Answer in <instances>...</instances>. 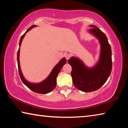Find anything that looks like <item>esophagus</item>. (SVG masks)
<instances>
[{"instance_id": "1", "label": "esophagus", "mask_w": 128, "mask_h": 128, "mask_svg": "<svg viewBox=\"0 0 128 128\" xmlns=\"http://www.w3.org/2000/svg\"><path fill=\"white\" fill-rule=\"evenodd\" d=\"M64 56H65V58H66V59L68 60V59H69V58H70V55H69V54H64Z\"/></svg>"}]
</instances>
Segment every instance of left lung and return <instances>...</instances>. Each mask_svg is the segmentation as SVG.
Instances as JSON below:
<instances>
[{
	"mask_svg": "<svg viewBox=\"0 0 128 128\" xmlns=\"http://www.w3.org/2000/svg\"><path fill=\"white\" fill-rule=\"evenodd\" d=\"M88 32L96 37L100 46L98 61L92 67H88L75 56L68 60L72 66L73 83L76 88L84 92L98 90L107 81L112 70L111 48L105 34L96 26L91 25Z\"/></svg>",
	"mask_w": 128,
	"mask_h": 128,
	"instance_id": "8db88e82",
	"label": "left lung"
}]
</instances>
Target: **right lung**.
Instances as JSON below:
<instances>
[{
    "label": "right lung",
    "instance_id": "obj_1",
    "mask_svg": "<svg viewBox=\"0 0 128 128\" xmlns=\"http://www.w3.org/2000/svg\"><path fill=\"white\" fill-rule=\"evenodd\" d=\"M36 25H33L31 27L28 29L26 32L21 36L20 38V43H19V48L18 52H17V64H18V68L20 77L21 78V81L24 84V85L27 86L28 88H29L30 90L33 92L40 93V94H47V93L50 92L51 91H52L55 88L56 86V78L58 77V75L61 70L62 66L66 62V60L65 58H63L54 67L46 79L43 80L42 82H39V83H32L30 82L25 78L22 74V73L21 72V69L20 67V50L21 42H22L23 38H24L26 33L31 30L32 28L36 27Z\"/></svg>",
    "mask_w": 128,
    "mask_h": 128
}]
</instances>
